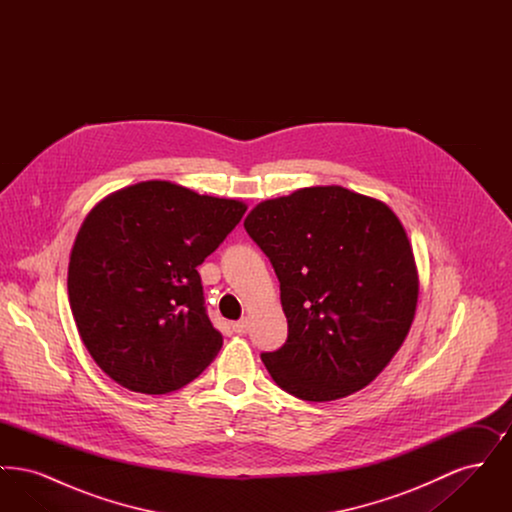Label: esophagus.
<instances>
[{
    "mask_svg": "<svg viewBox=\"0 0 512 512\" xmlns=\"http://www.w3.org/2000/svg\"><path fill=\"white\" fill-rule=\"evenodd\" d=\"M247 328H249L247 318H244V320H238V322H232V330H234V332H238V334H245V332H247Z\"/></svg>",
    "mask_w": 512,
    "mask_h": 512,
    "instance_id": "34e87169",
    "label": "esophagus"
}]
</instances>
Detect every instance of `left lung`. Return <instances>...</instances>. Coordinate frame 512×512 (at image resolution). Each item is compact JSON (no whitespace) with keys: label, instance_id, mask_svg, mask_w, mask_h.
Here are the masks:
<instances>
[{"label":"left lung","instance_id":"1","mask_svg":"<svg viewBox=\"0 0 512 512\" xmlns=\"http://www.w3.org/2000/svg\"><path fill=\"white\" fill-rule=\"evenodd\" d=\"M280 280L288 340L261 359L282 390L334 401L399 351L418 303L413 245L390 207L341 186L261 201L245 217Z\"/></svg>","mask_w":512,"mask_h":512}]
</instances>
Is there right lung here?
Masks as SVG:
<instances>
[{
  "label": "right lung",
  "mask_w": 512,
  "mask_h": 512,
  "mask_svg": "<svg viewBox=\"0 0 512 512\" xmlns=\"http://www.w3.org/2000/svg\"><path fill=\"white\" fill-rule=\"evenodd\" d=\"M247 211L240 199L147 180L105 195L69 261V303L96 365L126 390L163 395L213 363L222 336L197 267Z\"/></svg>",
  "instance_id": "1"
}]
</instances>
